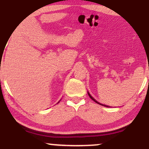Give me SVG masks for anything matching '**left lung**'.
<instances>
[{
    "label": "left lung",
    "mask_w": 149,
    "mask_h": 149,
    "mask_svg": "<svg viewBox=\"0 0 149 149\" xmlns=\"http://www.w3.org/2000/svg\"><path fill=\"white\" fill-rule=\"evenodd\" d=\"M88 95H89V97H90V98H91V99H92V100L94 101V102H96V103H97V104H100V105H102V106H104V107H109V106H107V105H104V104H100V102H97V101H96V100H95V99H94V98H93V97H92L91 96V95H90V93H89V92H88Z\"/></svg>",
    "instance_id": "obj_1"
}]
</instances>
